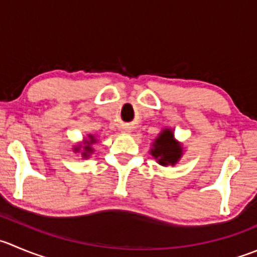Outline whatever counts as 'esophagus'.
Wrapping results in <instances>:
<instances>
[{
    "label": "esophagus",
    "mask_w": 257,
    "mask_h": 257,
    "mask_svg": "<svg viewBox=\"0 0 257 257\" xmlns=\"http://www.w3.org/2000/svg\"><path fill=\"white\" fill-rule=\"evenodd\" d=\"M123 131H124V132H129V131H131V129H129V128H124Z\"/></svg>",
    "instance_id": "1"
}]
</instances>
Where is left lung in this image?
Listing matches in <instances>:
<instances>
[{
    "label": "left lung",
    "instance_id": "obj_1",
    "mask_svg": "<svg viewBox=\"0 0 257 257\" xmlns=\"http://www.w3.org/2000/svg\"><path fill=\"white\" fill-rule=\"evenodd\" d=\"M149 152L161 166H174L182 157V147L174 139L172 129H163Z\"/></svg>",
    "mask_w": 257,
    "mask_h": 257
}]
</instances>
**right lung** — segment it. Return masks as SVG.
Instances as JSON below:
<instances>
[{"instance_id": "right-lung-1", "label": "right lung", "mask_w": 257, "mask_h": 257, "mask_svg": "<svg viewBox=\"0 0 257 257\" xmlns=\"http://www.w3.org/2000/svg\"><path fill=\"white\" fill-rule=\"evenodd\" d=\"M88 137H89V139H86V141L84 142V146L79 144V146H76L75 148H74V151L75 152L81 151V157H83V158H88V157L93 153L94 149L91 148V144H94L96 142V139L94 138L91 134H89Z\"/></svg>"}]
</instances>
